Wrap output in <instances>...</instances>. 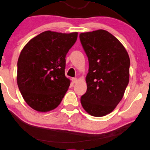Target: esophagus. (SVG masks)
<instances>
[{
  "label": "esophagus",
  "instance_id": "obj_1",
  "mask_svg": "<svg viewBox=\"0 0 150 150\" xmlns=\"http://www.w3.org/2000/svg\"><path fill=\"white\" fill-rule=\"evenodd\" d=\"M72 82L73 83V84H75V83H77V78H72Z\"/></svg>",
  "mask_w": 150,
  "mask_h": 150
}]
</instances>
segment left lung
<instances>
[{
  "label": "left lung",
  "instance_id": "8db88e82",
  "mask_svg": "<svg viewBox=\"0 0 150 150\" xmlns=\"http://www.w3.org/2000/svg\"><path fill=\"white\" fill-rule=\"evenodd\" d=\"M79 39L89 64L81 104L91 115L105 116L122 99L129 80V57L120 41L106 30L81 33Z\"/></svg>",
  "mask_w": 150,
  "mask_h": 150
}]
</instances>
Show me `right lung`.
<instances>
[{"mask_svg": "<svg viewBox=\"0 0 150 150\" xmlns=\"http://www.w3.org/2000/svg\"><path fill=\"white\" fill-rule=\"evenodd\" d=\"M77 39L50 30L27 43L17 63V84L32 109L48 112L59 105L71 84L65 76L66 55Z\"/></svg>", "mask_w": 150, "mask_h": 150, "instance_id": "obj_1", "label": "right lung"}]
</instances>
